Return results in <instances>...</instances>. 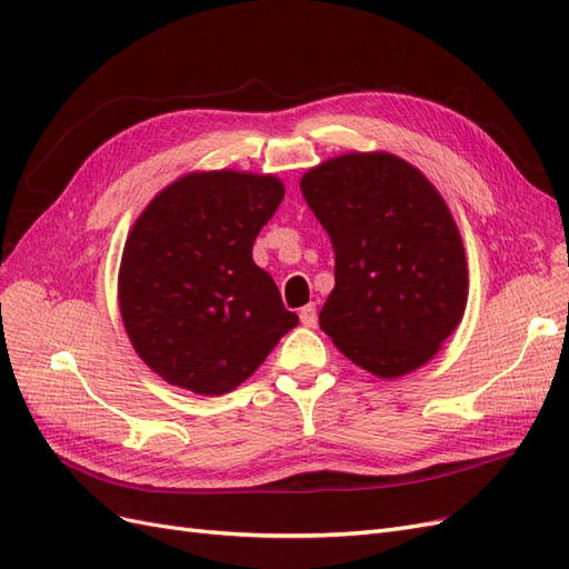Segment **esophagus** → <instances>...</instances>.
<instances>
[{
    "mask_svg": "<svg viewBox=\"0 0 569 569\" xmlns=\"http://www.w3.org/2000/svg\"><path fill=\"white\" fill-rule=\"evenodd\" d=\"M299 318H301V322H303L306 327H316V322H318V311H316V306H313V303L303 306L301 311H299Z\"/></svg>",
    "mask_w": 569,
    "mask_h": 569,
    "instance_id": "1",
    "label": "esophagus"
}]
</instances>
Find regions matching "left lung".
Instances as JSON below:
<instances>
[{
  "instance_id": "8db88e82",
  "label": "left lung",
  "mask_w": 569,
  "mask_h": 569,
  "mask_svg": "<svg viewBox=\"0 0 569 569\" xmlns=\"http://www.w3.org/2000/svg\"><path fill=\"white\" fill-rule=\"evenodd\" d=\"M301 192L335 249L322 332L377 377L425 366L468 301V263L449 206L393 153L325 161L301 178Z\"/></svg>"
}]
</instances>
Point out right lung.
I'll return each mask as SVG.
<instances>
[{
  "mask_svg": "<svg viewBox=\"0 0 569 569\" xmlns=\"http://www.w3.org/2000/svg\"><path fill=\"white\" fill-rule=\"evenodd\" d=\"M282 197L272 176L192 173L137 218L118 274L120 316L134 351L166 382L228 393L297 327L251 258Z\"/></svg>",
  "mask_w": 569,
  "mask_h": 569,
  "instance_id": "1",
  "label": "right lung"
}]
</instances>
